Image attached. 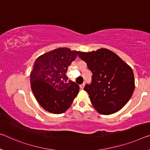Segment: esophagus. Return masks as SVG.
<instances>
[{"instance_id": "1", "label": "esophagus", "mask_w": 150, "mask_h": 150, "mask_svg": "<svg viewBox=\"0 0 150 150\" xmlns=\"http://www.w3.org/2000/svg\"><path fill=\"white\" fill-rule=\"evenodd\" d=\"M84 84H82L81 85H80V88H81L82 90L84 88Z\"/></svg>"}]
</instances>
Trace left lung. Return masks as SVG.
<instances>
[{"instance_id":"1","label":"left lung","mask_w":150,"mask_h":150,"mask_svg":"<svg viewBox=\"0 0 150 150\" xmlns=\"http://www.w3.org/2000/svg\"><path fill=\"white\" fill-rule=\"evenodd\" d=\"M80 58L93 73L91 84L84 90L89 94L92 105L100 114L110 115L121 110L135 89L132 69L109 50L99 49L80 52Z\"/></svg>"}]
</instances>
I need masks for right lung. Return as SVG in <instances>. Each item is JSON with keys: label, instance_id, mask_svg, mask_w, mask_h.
<instances>
[{"label": "right lung", "instance_id": "add662e5", "mask_svg": "<svg viewBox=\"0 0 150 150\" xmlns=\"http://www.w3.org/2000/svg\"><path fill=\"white\" fill-rule=\"evenodd\" d=\"M80 52L59 47L36 59L30 74L31 87L36 100L47 111L63 113L73 102L80 87L68 80V66Z\"/></svg>", "mask_w": 150, "mask_h": 150}]
</instances>
